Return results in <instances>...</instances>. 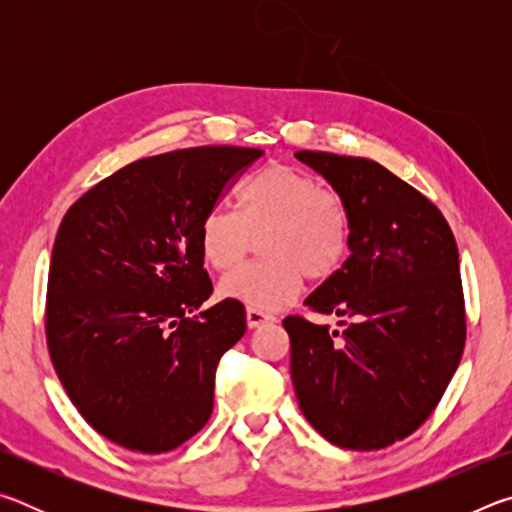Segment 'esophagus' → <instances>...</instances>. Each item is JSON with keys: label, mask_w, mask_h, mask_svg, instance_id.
I'll return each instance as SVG.
<instances>
[{"label": "esophagus", "mask_w": 512, "mask_h": 512, "mask_svg": "<svg viewBox=\"0 0 512 512\" xmlns=\"http://www.w3.org/2000/svg\"><path fill=\"white\" fill-rule=\"evenodd\" d=\"M246 320H248V327H250V329H255V327H262V325H266V323H273L275 318H273L271 314H264V311L248 307V309H246Z\"/></svg>", "instance_id": "1"}]
</instances>
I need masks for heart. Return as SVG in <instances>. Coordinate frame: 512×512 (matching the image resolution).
I'll return each instance as SVG.
<instances>
[{"instance_id":"1","label":"heart","mask_w":512,"mask_h":512,"mask_svg":"<svg viewBox=\"0 0 512 512\" xmlns=\"http://www.w3.org/2000/svg\"><path fill=\"white\" fill-rule=\"evenodd\" d=\"M259 239L257 264L225 275L219 293L259 311L296 300L302 277L323 282L339 271L350 248V212L343 198L289 164H268L237 192V212H207L198 248L214 271H230Z\"/></svg>"}]
</instances>
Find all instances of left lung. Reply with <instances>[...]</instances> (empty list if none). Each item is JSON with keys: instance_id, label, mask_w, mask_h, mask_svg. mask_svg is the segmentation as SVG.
<instances>
[{"instance_id": "1", "label": "left lung", "mask_w": 512, "mask_h": 512, "mask_svg": "<svg viewBox=\"0 0 512 512\" xmlns=\"http://www.w3.org/2000/svg\"><path fill=\"white\" fill-rule=\"evenodd\" d=\"M296 158L336 189L350 212V257L305 305L339 329L282 320L300 411L329 443L384 449L436 409L465 348L458 248L445 216L375 160L325 151Z\"/></svg>"}]
</instances>
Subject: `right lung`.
I'll use <instances>...</instances> for the list:
<instances>
[{"label": "right lung", "instance_id": "add662e5", "mask_svg": "<svg viewBox=\"0 0 512 512\" xmlns=\"http://www.w3.org/2000/svg\"><path fill=\"white\" fill-rule=\"evenodd\" d=\"M264 151L196 146L142 158L69 207L54 241L45 329L56 375L90 427L142 454L205 427L214 375L246 332L212 296L198 225Z\"/></svg>", "mask_w": 512, "mask_h": 512}]
</instances>
